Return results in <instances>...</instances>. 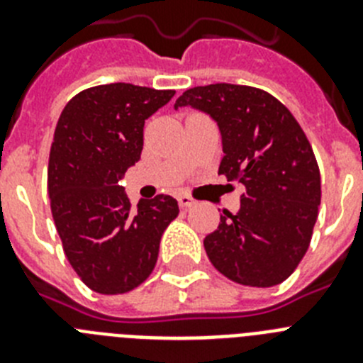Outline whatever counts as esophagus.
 Wrapping results in <instances>:
<instances>
[{
	"mask_svg": "<svg viewBox=\"0 0 363 363\" xmlns=\"http://www.w3.org/2000/svg\"><path fill=\"white\" fill-rule=\"evenodd\" d=\"M178 203H179V207H182V209H189V207H192V205H196V201L192 200L191 196H187V194H179Z\"/></svg>",
	"mask_w": 363,
	"mask_h": 363,
	"instance_id": "obj_1",
	"label": "esophagus"
}]
</instances>
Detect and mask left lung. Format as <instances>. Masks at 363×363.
Wrapping results in <instances>:
<instances>
[{"mask_svg": "<svg viewBox=\"0 0 363 363\" xmlns=\"http://www.w3.org/2000/svg\"><path fill=\"white\" fill-rule=\"evenodd\" d=\"M179 107L216 121L223 149L218 174L243 187L238 213L223 211L205 236L207 256L236 284H281L309 249L322 198L309 140L289 108L255 86H194L176 99Z\"/></svg>", "mask_w": 363, "mask_h": 363, "instance_id": "obj_1", "label": "left lung"}]
</instances>
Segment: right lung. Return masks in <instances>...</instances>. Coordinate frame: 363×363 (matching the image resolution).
Here are the masks:
<instances>
[{
  "label": "right lung",
  "instance_id": "obj_1",
  "mask_svg": "<svg viewBox=\"0 0 363 363\" xmlns=\"http://www.w3.org/2000/svg\"><path fill=\"white\" fill-rule=\"evenodd\" d=\"M172 96L133 83L98 85L74 96L57 120L50 209L67 259L96 293L121 294L145 281L163 230L179 213L167 194L130 209L120 185L142 156L145 120Z\"/></svg>",
  "mask_w": 363,
  "mask_h": 363
}]
</instances>
